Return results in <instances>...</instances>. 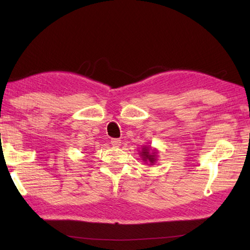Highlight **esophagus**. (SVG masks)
<instances>
[{
	"instance_id": "esophagus-1",
	"label": "esophagus",
	"mask_w": 250,
	"mask_h": 250,
	"mask_svg": "<svg viewBox=\"0 0 250 250\" xmlns=\"http://www.w3.org/2000/svg\"><path fill=\"white\" fill-rule=\"evenodd\" d=\"M111 145L113 146H119L121 145L120 139H111Z\"/></svg>"
}]
</instances>
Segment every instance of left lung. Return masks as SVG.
I'll list each match as a JSON object with an SVG mask.
<instances>
[{
	"mask_svg": "<svg viewBox=\"0 0 250 250\" xmlns=\"http://www.w3.org/2000/svg\"><path fill=\"white\" fill-rule=\"evenodd\" d=\"M154 154H155V152L152 151V154H151V153H150V149H146V147H145V149H143V151H142L143 160H145V161L149 160L151 163L154 162V158H155Z\"/></svg>",
	"mask_w": 250,
	"mask_h": 250,
	"instance_id": "8db88e82",
	"label": "left lung"
}]
</instances>
